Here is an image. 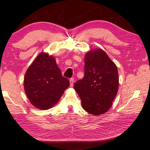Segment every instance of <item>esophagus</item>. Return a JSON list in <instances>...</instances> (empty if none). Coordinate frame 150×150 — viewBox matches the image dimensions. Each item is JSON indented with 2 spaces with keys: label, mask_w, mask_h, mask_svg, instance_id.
<instances>
[{
  "label": "esophagus",
  "mask_w": 150,
  "mask_h": 150,
  "mask_svg": "<svg viewBox=\"0 0 150 150\" xmlns=\"http://www.w3.org/2000/svg\"><path fill=\"white\" fill-rule=\"evenodd\" d=\"M69 82H70V86L72 87L73 86V83H74V79H73V78L70 79Z\"/></svg>",
  "instance_id": "obj_1"
}]
</instances>
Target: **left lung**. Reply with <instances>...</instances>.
<instances>
[{
  "label": "left lung",
  "instance_id": "obj_1",
  "mask_svg": "<svg viewBox=\"0 0 150 150\" xmlns=\"http://www.w3.org/2000/svg\"><path fill=\"white\" fill-rule=\"evenodd\" d=\"M119 88V73L112 60L101 49L85 55L84 76L74 84L82 108L95 115L109 110Z\"/></svg>",
  "mask_w": 150,
  "mask_h": 150
}]
</instances>
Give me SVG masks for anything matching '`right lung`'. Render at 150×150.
<instances>
[{
  "mask_svg": "<svg viewBox=\"0 0 150 150\" xmlns=\"http://www.w3.org/2000/svg\"><path fill=\"white\" fill-rule=\"evenodd\" d=\"M24 86L31 104L46 110L57 103L69 87V81L62 75L55 59L41 52L27 69Z\"/></svg>",
  "mask_w": 150,
  "mask_h": 150,
  "instance_id": "right-lung-1",
  "label": "right lung"
}]
</instances>
